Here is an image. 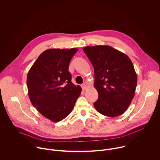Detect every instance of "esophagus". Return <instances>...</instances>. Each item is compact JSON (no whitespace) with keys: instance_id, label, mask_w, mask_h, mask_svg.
Returning a JSON list of instances; mask_svg holds the SVG:
<instances>
[{"instance_id":"1","label":"esophagus","mask_w":160,"mask_h":160,"mask_svg":"<svg viewBox=\"0 0 160 160\" xmlns=\"http://www.w3.org/2000/svg\"><path fill=\"white\" fill-rule=\"evenodd\" d=\"M81 87H82V89H83V90H85L87 89V85H86L85 84H82V85H81Z\"/></svg>"}]
</instances>
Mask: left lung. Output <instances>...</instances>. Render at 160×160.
I'll use <instances>...</instances> for the list:
<instances>
[{
    "mask_svg": "<svg viewBox=\"0 0 160 160\" xmlns=\"http://www.w3.org/2000/svg\"><path fill=\"white\" fill-rule=\"evenodd\" d=\"M94 69V87L99 98L96 110L108 117L121 115L133 99L138 77L130 59L108 45L83 49Z\"/></svg>",
    "mask_w": 160,
    "mask_h": 160,
    "instance_id": "8db88e82",
    "label": "left lung"
}]
</instances>
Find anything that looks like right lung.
<instances>
[{
  "mask_svg": "<svg viewBox=\"0 0 160 160\" xmlns=\"http://www.w3.org/2000/svg\"><path fill=\"white\" fill-rule=\"evenodd\" d=\"M78 51L49 49L43 52L30 69L27 78L32 105L44 117L58 122L73 110L82 91L68 72L70 62Z\"/></svg>",
  "mask_w": 160,
  "mask_h": 160,
  "instance_id": "right-lung-1",
  "label": "right lung"
}]
</instances>
